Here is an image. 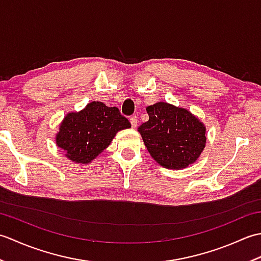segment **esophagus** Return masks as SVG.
Returning <instances> with one entry per match:
<instances>
[{
	"mask_svg": "<svg viewBox=\"0 0 261 261\" xmlns=\"http://www.w3.org/2000/svg\"><path fill=\"white\" fill-rule=\"evenodd\" d=\"M130 123L132 125V127H136L138 125V119L137 116H131L130 118Z\"/></svg>",
	"mask_w": 261,
	"mask_h": 261,
	"instance_id": "34e87169",
	"label": "esophagus"
}]
</instances>
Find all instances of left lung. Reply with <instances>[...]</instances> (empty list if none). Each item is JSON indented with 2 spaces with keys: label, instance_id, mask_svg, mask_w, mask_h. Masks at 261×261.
I'll use <instances>...</instances> for the list:
<instances>
[{
  "label": "left lung",
  "instance_id": "obj_1",
  "mask_svg": "<svg viewBox=\"0 0 261 261\" xmlns=\"http://www.w3.org/2000/svg\"><path fill=\"white\" fill-rule=\"evenodd\" d=\"M149 120L138 131L148 152L167 169H184L201 156L206 145V127L196 115L167 102L147 107Z\"/></svg>",
  "mask_w": 261,
  "mask_h": 261
}]
</instances>
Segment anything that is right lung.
<instances>
[{"label": "right lung", "mask_w": 261, "mask_h": 261, "mask_svg": "<svg viewBox=\"0 0 261 261\" xmlns=\"http://www.w3.org/2000/svg\"><path fill=\"white\" fill-rule=\"evenodd\" d=\"M129 127V120L118 108L94 101L79 112L65 115L56 134V145L73 163L86 165L110 146L119 131Z\"/></svg>", "instance_id": "1"}]
</instances>
